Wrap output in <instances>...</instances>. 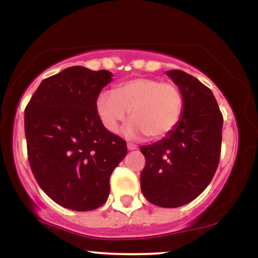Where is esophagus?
<instances>
[{"instance_id": "1", "label": "esophagus", "mask_w": 258, "mask_h": 258, "mask_svg": "<svg viewBox=\"0 0 258 258\" xmlns=\"http://www.w3.org/2000/svg\"><path fill=\"white\" fill-rule=\"evenodd\" d=\"M127 149H128V150H136V149H137V146H135V144H132V143H127Z\"/></svg>"}]
</instances>
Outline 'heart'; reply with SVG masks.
Here are the masks:
<instances>
[{
    "instance_id": "b5f03b06",
    "label": "heart",
    "mask_w": 258,
    "mask_h": 258,
    "mask_svg": "<svg viewBox=\"0 0 258 258\" xmlns=\"http://www.w3.org/2000/svg\"><path fill=\"white\" fill-rule=\"evenodd\" d=\"M184 109L182 92L174 84L154 78H136L120 82L114 92H100L96 111L108 131L115 132L128 114L133 119L123 127L128 138L148 135L166 137L179 123Z\"/></svg>"
}]
</instances>
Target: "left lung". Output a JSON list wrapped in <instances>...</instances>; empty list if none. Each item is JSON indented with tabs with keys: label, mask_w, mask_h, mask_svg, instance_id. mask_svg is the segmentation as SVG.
Segmentation results:
<instances>
[{
	"label": "left lung",
	"mask_w": 258,
	"mask_h": 258,
	"mask_svg": "<svg viewBox=\"0 0 258 258\" xmlns=\"http://www.w3.org/2000/svg\"><path fill=\"white\" fill-rule=\"evenodd\" d=\"M166 75L184 98L182 119L170 135L141 147L146 167L142 193L161 207H179L198 198L210 184L221 156L223 116L210 88L182 70Z\"/></svg>",
	"instance_id": "1"
}]
</instances>
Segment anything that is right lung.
<instances>
[{"instance_id":"1","label":"right lung","mask_w":258,"mask_h":258,"mask_svg":"<svg viewBox=\"0 0 258 258\" xmlns=\"http://www.w3.org/2000/svg\"><path fill=\"white\" fill-rule=\"evenodd\" d=\"M108 70L70 67L41 82L25 108V137L32 173L58 205L74 211L102 206L110 176L126 156V142L109 132L96 99L111 82Z\"/></svg>"}]
</instances>
